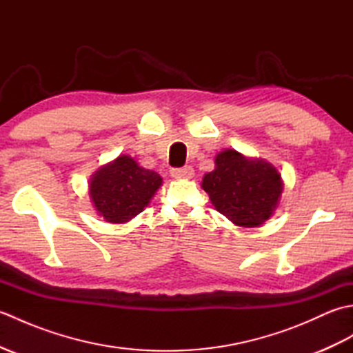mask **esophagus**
<instances>
[{
	"label": "esophagus",
	"instance_id": "esophagus-1",
	"mask_svg": "<svg viewBox=\"0 0 353 353\" xmlns=\"http://www.w3.org/2000/svg\"><path fill=\"white\" fill-rule=\"evenodd\" d=\"M171 176L177 179V181H186V179L194 177V168L192 167H183V168H172Z\"/></svg>",
	"mask_w": 353,
	"mask_h": 353
}]
</instances>
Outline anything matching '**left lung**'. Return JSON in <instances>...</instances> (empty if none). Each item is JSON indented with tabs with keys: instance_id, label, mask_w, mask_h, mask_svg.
Here are the masks:
<instances>
[{
	"instance_id": "obj_1",
	"label": "left lung",
	"mask_w": 353,
	"mask_h": 353,
	"mask_svg": "<svg viewBox=\"0 0 353 353\" xmlns=\"http://www.w3.org/2000/svg\"><path fill=\"white\" fill-rule=\"evenodd\" d=\"M214 208L236 226L259 228L279 206L283 181L273 163L221 150L201 181Z\"/></svg>"
}]
</instances>
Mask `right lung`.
Masks as SVG:
<instances>
[{"mask_svg": "<svg viewBox=\"0 0 353 353\" xmlns=\"http://www.w3.org/2000/svg\"><path fill=\"white\" fill-rule=\"evenodd\" d=\"M89 199L104 221L121 224L130 221L148 206L162 177L147 170L129 154H119L97 170L89 179Z\"/></svg>", "mask_w": 353, "mask_h": 353, "instance_id": "add662e5", "label": "right lung"}]
</instances>
